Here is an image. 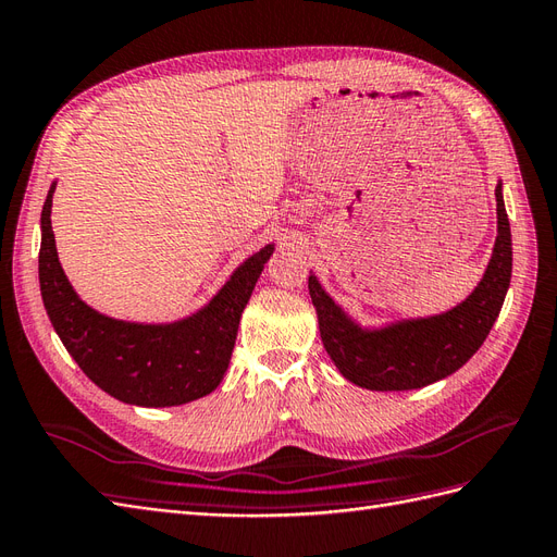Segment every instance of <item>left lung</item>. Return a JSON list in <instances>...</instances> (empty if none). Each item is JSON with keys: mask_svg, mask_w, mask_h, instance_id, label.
<instances>
[{"mask_svg": "<svg viewBox=\"0 0 557 557\" xmlns=\"http://www.w3.org/2000/svg\"><path fill=\"white\" fill-rule=\"evenodd\" d=\"M496 242L487 270L466 301L442 315L362 330L326 294L315 275L308 292L318 310L322 344L336 369L369 391H414L461 369L487 338L510 284L512 247L502 183L496 185Z\"/></svg>", "mask_w": 557, "mask_h": 557, "instance_id": "1", "label": "left lung"}]
</instances>
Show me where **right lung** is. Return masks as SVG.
Masks as SVG:
<instances>
[{"instance_id":"1","label":"right lung","mask_w":557,"mask_h":557,"mask_svg":"<svg viewBox=\"0 0 557 557\" xmlns=\"http://www.w3.org/2000/svg\"><path fill=\"white\" fill-rule=\"evenodd\" d=\"M41 209L39 289L63 346L98 388L138 407L193 403L219 386L235 348L242 310L275 245L242 263L195 315L171 324H138L101 315L67 282L51 231V199Z\"/></svg>"}]
</instances>
